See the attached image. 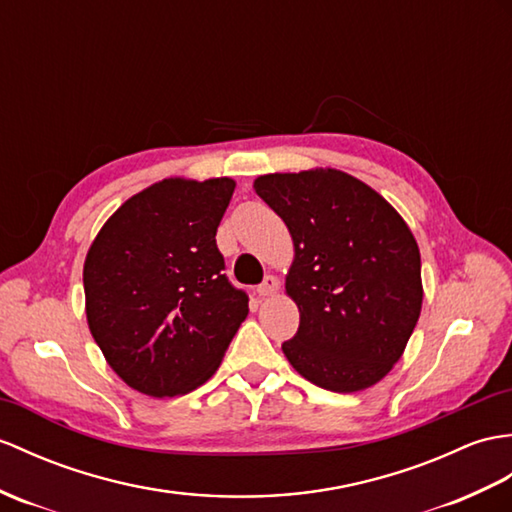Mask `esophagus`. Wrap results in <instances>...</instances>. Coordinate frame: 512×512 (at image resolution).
<instances>
[{
    "instance_id": "34e87169",
    "label": "esophagus",
    "mask_w": 512,
    "mask_h": 512,
    "mask_svg": "<svg viewBox=\"0 0 512 512\" xmlns=\"http://www.w3.org/2000/svg\"><path fill=\"white\" fill-rule=\"evenodd\" d=\"M277 290H279V279L268 275V277L264 279V283H261L259 288H257V294L261 296V299H266V296H272Z\"/></svg>"
}]
</instances>
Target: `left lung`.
<instances>
[{"label": "left lung", "instance_id": "1", "mask_svg": "<svg viewBox=\"0 0 512 512\" xmlns=\"http://www.w3.org/2000/svg\"><path fill=\"white\" fill-rule=\"evenodd\" d=\"M253 187L294 242L285 292L301 323L281 344L285 358L325 390L371 388L397 364L421 314V253L406 220L334 168L264 174Z\"/></svg>", "mask_w": 512, "mask_h": 512}]
</instances>
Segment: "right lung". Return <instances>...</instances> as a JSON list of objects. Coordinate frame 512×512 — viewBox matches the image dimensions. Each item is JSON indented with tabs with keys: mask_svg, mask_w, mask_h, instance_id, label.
<instances>
[{
	"mask_svg": "<svg viewBox=\"0 0 512 512\" xmlns=\"http://www.w3.org/2000/svg\"><path fill=\"white\" fill-rule=\"evenodd\" d=\"M235 181L163 178L104 222L82 270L93 340L124 384L176 397L218 371L248 314L216 246Z\"/></svg>",
	"mask_w": 512,
	"mask_h": 512,
	"instance_id": "obj_1",
	"label": "right lung"
}]
</instances>
